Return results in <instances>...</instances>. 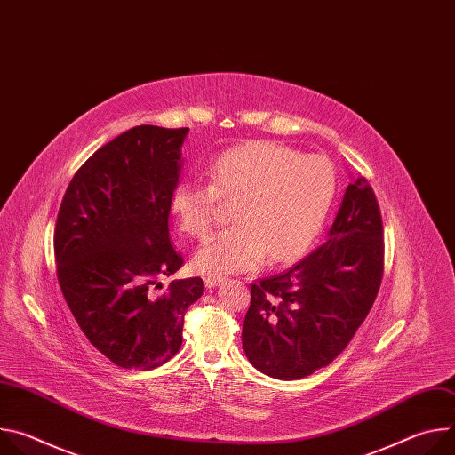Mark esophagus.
Segmentation results:
<instances>
[{"label":"esophagus","instance_id":"1","mask_svg":"<svg viewBox=\"0 0 455 455\" xmlns=\"http://www.w3.org/2000/svg\"><path fill=\"white\" fill-rule=\"evenodd\" d=\"M225 279L223 277H205V288H216V286H220L221 283H223Z\"/></svg>","mask_w":455,"mask_h":455}]
</instances>
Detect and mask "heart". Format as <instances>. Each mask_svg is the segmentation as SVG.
Returning <instances> with one entry per match:
<instances>
[{"instance_id":"obj_1","label":"heart","mask_w":455,"mask_h":455,"mask_svg":"<svg viewBox=\"0 0 455 455\" xmlns=\"http://www.w3.org/2000/svg\"><path fill=\"white\" fill-rule=\"evenodd\" d=\"M211 183L174 185L169 209L181 232L205 237L218 200L232 202L235 225L214 234L194 255L200 274L251 272L268 255L274 263L300 257L331 209L337 174L331 162L275 142H248L223 151L209 169Z\"/></svg>"}]
</instances>
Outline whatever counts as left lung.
Masks as SVG:
<instances>
[{
	"mask_svg": "<svg viewBox=\"0 0 455 455\" xmlns=\"http://www.w3.org/2000/svg\"><path fill=\"white\" fill-rule=\"evenodd\" d=\"M383 255L376 194L358 176L346 188L328 241L290 270L251 284L241 335L250 363L279 379L330 365L374 304Z\"/></svg>",
	"mask_w": 455,
	"mask_h": 455,
	"instance_id": "1",
	"label": "left lung"
}]
</instances>
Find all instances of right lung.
<instances>
[{"label":"right lung","instance_id":"obj_1","mask_svg":"<svg viewBox=\"0 0 455 455\" xmlns=\"http://www.w3.org/2000/svg\"><path fill=\"white\" fill-rule=\"evenodd\" d=\"M187 127L137 125L97 149L72 178L57 214V281L79 328L115 365L149 371L181 346L200 277L158 283L183 265L171 244L169 198Z\"/></svg>","mask_w":455,"mask_h":455}]
</instances>
